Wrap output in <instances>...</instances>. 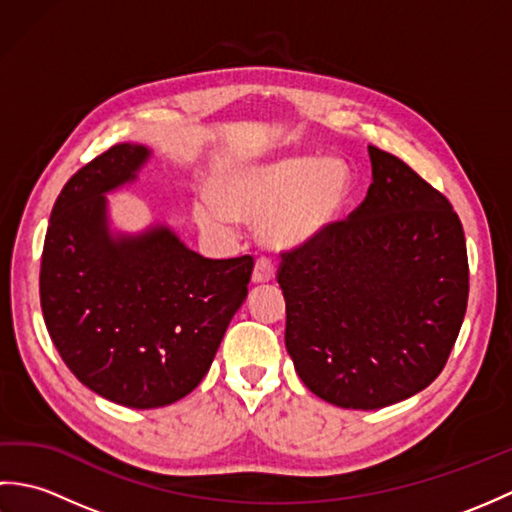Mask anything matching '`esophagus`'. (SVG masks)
<instances>
[{
	"label": "esophagus",
	"instance_id": "esophagus-1",
	"mask_svg": "<svg viewBox=\"0 0 512 512\" xmlns=\"http://www.w3.org/2000/svg\"><path fill=\"white\" fill-rule=\"evenodd\" d=\"M275 279V266L270 259L259 257L255 270H253V284H268V281Z\"/></svg>",
	"mask_w": 512,
	"mask_h": 512
}]
</instances>
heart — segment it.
<instances>
[{
  "instance_id": "obj_1",
  "label": "heart",
  "mask_w": 512,
  "mask_h": 512,
  "mask_svg": "<svg viewBox=\"0 0 512 512\" xmlns=\"http://www.w3.org/2000/svg\"><path fill=\"white\" fill-rule=\"evenodd\" d=\"M350 187V171L339 160L297 156L242 165L217 178L215 202H200L195 215L209 231H226L231 217L259 222V239L268 248L292 250L328 231Z\"/></svg>"
}]
</instances>
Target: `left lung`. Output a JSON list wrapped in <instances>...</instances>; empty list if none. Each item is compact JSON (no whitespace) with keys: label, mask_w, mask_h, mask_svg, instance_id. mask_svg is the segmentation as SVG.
Instances as JSON below:
<instances>
[{"label":"left lung","mask_w":512,"mask_h":512,"mask_svg":"<svg viewBox=\"0 0 512 512\" xmlns=\"http://www.w3.org/2000/svg\"><path fill=\"white\" fill-rule=\"evenodd\" d=\"M372 184L347 220L281 253L286 350L314 396L383 409L440 376L469 301L458 213L407 162L369 145Z\"/></svg>","instance_id":"8db88e82"}]
</instances>
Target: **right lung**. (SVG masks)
<instances>
[{"label": "right lung", "instance_id": "obj_1", "mask_svg": "<svg viewBox=\"0 0 512 512\" xmlns=\"http://www.w3.org/2000/svg\"><path fill=\"white\" fill-rule=\"evenodd\" d=\"M149 156L143 145H114L65 182L39 273L43 321L63 363L132 409L171 405L200 385L255 264L206 259L167 226L110 233L105 193L136 180Z\"/></svg>", "mask_w": 512, "mask_h": 512}]
</instances>
